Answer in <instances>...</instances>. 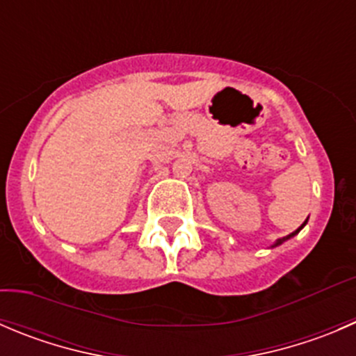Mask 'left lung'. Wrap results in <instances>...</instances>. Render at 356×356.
I'll use <instances>...</instances> for the list:
<instances>
[{
    "mask_svg": "<svg viewBox=\"0 0 356 356\" xmlns=\"http://www.w3.org/2000/svg\"><path fill=\"white\" fill-rule=\"evenodd\" d=\"M305 224H306V222H302V226H305ZM302 226H301V227H302ZM301 227H298V229H296V231H294V233H291V234H287V236L280 238V240H278V241H277V243H275V245H280V243H282V241H285V240H287V238L294 236V234H296V233H298V231H299V229H301Z\"/></svg>",
    "mask_w": 356,
    "mask_h": 356,
    "instance_id": "obj_1",
    "label": "left lung"
}]
</instances>
